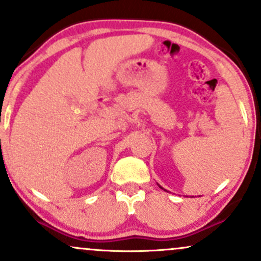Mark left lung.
I'll use <instances>...</instances> for the list:
<instances>
[{
  "label": "left lung",
  "instance_id": "8db88e82",
  "mask_svg": "<svg viewBox=\"0 0 261 261\" xmlns=\"http://www.w3.org/2000/svg\"><path fill=\"white\" fill-rule=\"evenodd\" d=\"M160 188H161V189H163V188H162V187H161V185H160ZM163 190H166V189H163Z\"/></svg>",
  "mask_w": 261,
  "mask_h": 261
}]
</instances>
